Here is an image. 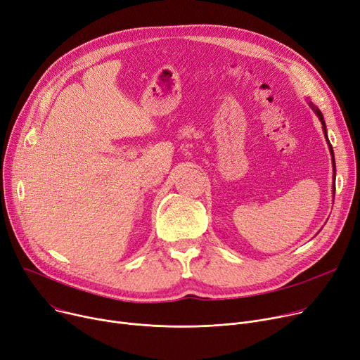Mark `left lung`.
<instances>
[{"label":"left lung","mask_w":360,"mask_h":360,"mask_svg":"<svg viewBox=\"0 0 360 360\" xmlns=\"http://www.w3.org/2000/svg\"><path fill=\"white\" fill-rule=\"evenodd\" d=\"M312 105V104H311ZM312 109H314V112L316 113V116H319V119L321 120V123H323V131H324V134H326V138H327V132H326V123H324V117H323V113L316 109V108H314L312 105ZM328 141V139H327ZM328 146H330V151H331V157H333V167H334V174H335V161H334V153H333V146H331V143L328 142ZM334 179H335V176H334ZM334 192H335V184H334Z\"/></svg>","instance_id":"obj_1"}]
</instances>
